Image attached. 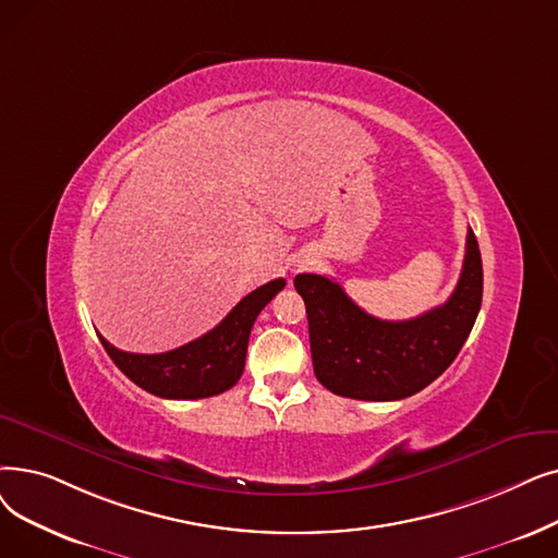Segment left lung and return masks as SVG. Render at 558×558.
Segmentation results:
<instances>
[{
  "label": "left lung",
  "mask_w": 558,
  "mask_h": 558,
  "mask_svg": "<svg viewBox=\"0 0 558 558\" xmlns=\"http://www.w3.org/2000/svg\"><path fill=\"white\" fill-rule=\"evenodd\" d=\"M294 287L307 310L317 380L339 397L397 401L424 390L463 349L481 310L483 266L470 228L463 271L449 301L405 322L372 317L326 276L299 274Z\"/></svg>",
  "instance_id": "1"
}]
</instances>
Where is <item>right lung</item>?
Instances as JSON below:
<instances>
[{"label": "right lung", "mask_w": 558, "mask_h": 558, "mask_svg": "<svg viewBox=\"0 0 558 558\" xmlns=\"http://www.w3.org/2000/svg\"><path fill=\"white\" fill-rule=\"evenodd\" d=\"M282 287V278L257 287L232 307L219 326L166 353H128L109 344L102 335L98 337L116 367L141 390L161 399L214 397L230 390L244 374L253 324Z\"/></svg>", "instance_id": "1"}]
</instances>
